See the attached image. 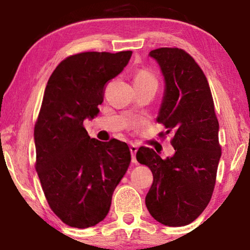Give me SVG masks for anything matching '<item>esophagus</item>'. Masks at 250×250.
<instances>
[{
	"instance_id": "34e87169",
	"label": "esophagus",
	"mask_w": 250,
	"mask_h": 250,
	"mask_svg": "<svg viewBox=\"0 0 250 250\" xmlns=\"http://www.w3.org/2000/svg\"><path fill=\"white\" fill-rule=\"evenodd\" d=\"M138 151V146L135 145H131L130 146V152H131V156H132V163H137V159H135V154H137Z\"/></svg>"
}]
</instances>
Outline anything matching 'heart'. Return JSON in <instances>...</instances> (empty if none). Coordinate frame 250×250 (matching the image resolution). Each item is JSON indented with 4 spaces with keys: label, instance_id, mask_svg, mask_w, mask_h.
<instances>
[{
    "label": "heart",
    "instance_id": "b5f03b06",
    "mask_svg": "<svg viewBox=\"0 0 250 250\" xmlns=\"http://www.w3.org/2000/svg\"><path fill=\"white\" fill-rule=\"evenodd\" d=\"M135 82H156V79H155V76L152 74L151 71L143 69L135 75L134 83Z\"/></svg>",
    "mask_w": 250,
    "mask_h": 250
}]
</instances>
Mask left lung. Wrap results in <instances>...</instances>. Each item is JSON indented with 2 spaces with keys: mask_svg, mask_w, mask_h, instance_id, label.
Listing matches in <instances>:
<instances>
[{
  "mask_svg": "<svg viewBox=\"0 0 250 250\" xmlns=\"http://www.w3.org/2000/svg\"><path fill=\"white\" fill-rule=\"evenodd\" d=\"M164 78L156 121L173 132L174 154L162 159L153 149L140 147L139 163L150 167L153 184L146 208L166 226L188 225L210 201L222 152L219 125L208 83L193 57L179 48L151 50ZM163 133H161L162 135Z\"/></svg>",
  "mask_w": 250,
  "mask_h": 250,
  "instance_id": "8db88e82",
  "label": "left lung"
}]
</instances>
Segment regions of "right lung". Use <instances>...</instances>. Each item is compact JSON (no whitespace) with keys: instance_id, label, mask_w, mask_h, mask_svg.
I'll return each instance as SVG.
<instances>
[{"instance_id":"obj_1","label":"right lung","mask_w":250,"mask_h":250,"mask_svg":"<svg viewBox=\"0 0 250 250\" xmlns=\"http://www.w3.org/2000/svg\"><path fill=\"white\" fill-rule=\"evenodd\" d=\"M132 52H87L67 57L50 76L34 130L36 171L50 208L62 222L88 228L104 221L131 162L126 143L90 138L104 84L128 65Z\"/></svg>"}]
</instances>
